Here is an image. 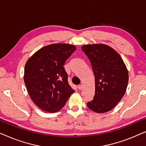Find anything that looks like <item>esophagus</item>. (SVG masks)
Returning a JSON list of instances; mask_svg holds the SVG:
<instances>
[{
    "instance_id": "obj_1",
    "label": "esophagus",
    "mask_w": 146,
    "mask_h": 146,
    "mask_svg": "<svg viewBox=\"0 0 146 146\" xmlns=\"http://www.w3.org/2000/svg\"><path fill=\"white\" fill-rule=\"evenodd\" d=\"M78 90H82L83 88V85L82 84H80L78 86Z\"/></svg>"
}]
</instances>
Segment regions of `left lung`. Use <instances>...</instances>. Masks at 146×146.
Returning a JSON list of instances; mask_svg holds the SVG:
<instances>
[{
    "label": "left lung",
    "instance_id": "obj_1",
    "mask_svg": "<svg viewBox=\"0 0 146 146\" xmlns=\"http://www.w3.org/2000/svg\"><path fill=\"white\" fill-rule=\"evenodd\" d=\"M90 61L95 78L94 99L87 103L91 110L105 113L113 109L126 91L128 71L120 55L103 44L81 47Z\"/></svg>",
    "mask_w": 146,
    "mask_h": 146
}]
</instances>
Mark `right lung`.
Here are the masks:
<instances>
[{"label":"right lung","instance_id":"add662e5","mask_svg":"<svg viewBox=\"0 0 146 146\" xmlns=\"http://www.w3.org/2000/svg\"><path fill=\"white\" fill-rule=\"evenodd\" d=\"M76 49L69 44H52L38 50L27 60L24 81L30 97L40 109L56 112L74 92L64 65Z\"/></svg>","mask_w":146,"mask_h":146}]
</instances>
